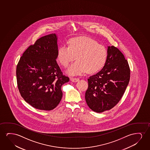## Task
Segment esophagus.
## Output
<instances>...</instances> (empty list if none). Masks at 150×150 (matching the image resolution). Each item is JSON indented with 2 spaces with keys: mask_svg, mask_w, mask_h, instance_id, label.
Segmentation results:
<instances>
[{
  "mask_svg": "<svg viewBox=\"0 0 150 150\" xmlns=\"http://www.w3.org/2000/svg\"><path fill=\"white\" fill-rule=\"evenodd\" d=\"M70 80L72 82H76L78 81V80H79V79L78 78H73V77H72V78H70Z\"/></svg>",
  "mask_w": 150,
  "mask_h": 150,
  "instance_id": "obj_1",
  "label": "esophagus"
}]
</instances>
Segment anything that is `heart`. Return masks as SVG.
Returning <instances> with one entry per match:
<instances>
[{"instance_id": "heart-1", "label": "heart", "mask_w": 150, "mask_h": 150, "mask_svg": "<svg viewBox=\"0 0 150 150\" xmlns=\"http://www.w3.org/2000/svg\"><path fill=\"white\" fill-rule=\"evenodd\" d=\"M107 49L96 40L87 37L71 39L69 45L60 46L58 50L57 60L60 64L67 67L76 57L77 61L66 71L70 76H77L87 71L93 73L100 70L107 58Z\"/></svg>"}]
</instances>
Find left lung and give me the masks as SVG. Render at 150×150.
<instances>
[{"label":"left lung","instance_id":"1","mask_svg":"<svg viewBox=\"0 0 150 150\" xmlns=\"http://www.w3.org/2000/svg\"><path fill=\"white\" fill-rule=\"evenodd\" d=\"M107 53L103 69L88 79L85 99L88 107L97 113L109 110L119 102L130 78L129 64L119 49L108 46Z\"/></svg>","mask_w":150,"mask_h":150}]
</instances>
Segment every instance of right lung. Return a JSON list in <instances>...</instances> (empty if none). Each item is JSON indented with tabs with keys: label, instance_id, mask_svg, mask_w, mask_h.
Here are the masks:
<instances>
[{
	"label": "right lung",
	"instance_id": "right-lung-1",
	"mask_svg": "<svg viewBox=\"0 0 150 150\" xmlns=\"http://www.w3.org/2000/svg\"><path fill=\"white\" fill-rule=\"evenodd\" d=\"M57 40L55 33L40 38L25 51L17 66L21 96L35 109L55 108L62 100V86L69 81L56 62Z\"/></svg>",
	"mask_w": 150,
	"mask_h": 150
}]
</instances>
